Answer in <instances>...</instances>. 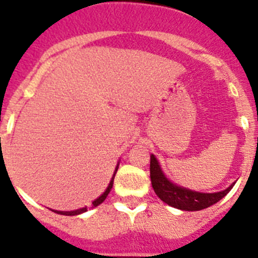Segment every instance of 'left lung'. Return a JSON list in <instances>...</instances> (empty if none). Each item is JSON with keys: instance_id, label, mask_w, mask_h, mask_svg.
<instances>
[{"instance_id": "left-lung-1", "label": "left lung", "mask_w": 258, "mask_h": 258, "mask_svg": "<svg viewBox=\"0 0 258 258\" xmlns=\"http://www.w3.org/2000/svg\"><path fill=\"white\" fill-rule=\"evenodd\" d=\"M150 177H151L152 187L157 197L168 206L181 209V211H202V209L208 208L220 202L223 197H226L227 192L234 186L232 183L226 190L213 194L197 192V191L177 186L166 178L155 155H151V161H150Z\"/></svg>"}]
</instances>
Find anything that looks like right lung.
<instances>
[{
    "mask_svg": "<svg viewBox=\"0 0 258 258\" xmlns=\"http://www.w3.org/2000/svg\"><path fill=\"white\" fill-rule=\"evenodd\" d=\"M117 169H118V164H117V166H116L115 172H113V177H112V179H111V182H109L108 187L106 188V191H104V192L102 194L101 197H99V198H98V199H95L94 202H93V207H98V206H99V204H102V203L104 202V199H106L107 195H108L109 191H111V188H112L113 178H115V174H116V172H117ZM86 211H88V208H86V207H85V208H80V209H77V211H71V212L56 211V213L64 214V216H77V214H81V213H84V212H86Z\"/></svg>",
    "mask_w": 258,
    "mask_h": 258,
    "instance_id": "obj_1",
    "label": "right lung"
}]
</instances>
